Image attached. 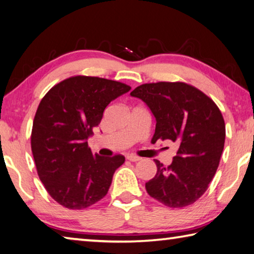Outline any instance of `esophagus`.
Here are the masks:
<instances>
[{"instance_id": "1", "label": "esophagus", "mask_w": 254, "mask_h": 254, "mask_svg": "<svg viewBox=\"0 0 254 254\" xmlns=\"http://www.w3.org/2000/svg\"><path fill=\"white\" fill-rule=\"evenodd\" d=\"M127 160H130V161H133V162H135V161H140V160H141V158H140V157L134 156V154H127Z\"/></svg>"}]
</instances>
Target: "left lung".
Returning <instances> with one entry per match:
<instances>
[{
  "instance_id": "left-lung-1",
  "label": "left lung",
  "mask_w": 254,
  "mask_h": 254,
  "mask_svg": "<svg viewBox=\"0 0 254 254\" xmlns=\"http://www.w3.org/2000/svg\"><path fill=\"white\" fill-rule=\"evenodd\" d=\"M142 100L156 118L151 142L171 140L177 156L145 183L148 194L171 208L191 205L204 194L220 165L225 142V123L213 100L182 81L137 86L130 94Z\"/></svg>"
}]
</instances>
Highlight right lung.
Masks as SVG:
<instances>
[{
    "label": "right lung",
    "instance_id": "add662e5",
    "mask_svg": "<svg viewBox=\"0 0 254 254\" xmlns=\"http://www.w3.org/2000/svg\"><path fill=\"white\" fill-rule=\"evenodd\" d=\"M120 81L72 76L42 98L33 120L31 150L46 190L64 207L83 209L104 197L122 154H94L87 139L110 103L130 91Z\"/></svg>",
    "mask_w": 254,
    "mask_h": 254
}]
</instances>
